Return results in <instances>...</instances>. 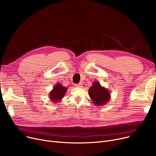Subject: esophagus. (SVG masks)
<instances>
[{"label":"esophagus","instance_id":"34e87169","mask_svg":"<svg viewBox=\"0 0 156 156\" xmlns=\"http://www.w3.org/2000/svg\"><path fill=\"white\" fill-rule=\"evenodd\" d=\"M75 86L76 87H82V84H81V83H76V84H75Z\"/></svg>","mask_w":156,"mask_h":156}]
</instances>
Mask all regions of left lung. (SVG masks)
<instances>
[{
    "label": "left lung",
    "mask_w": 156,
    "mask_h": 156,
    "mask_svg": "<svg viewBox=\"0 0 156 156\" xmlns=\"http://www.w3.org/2000/svg\"><path fill=\"white\" fill-rule=\"evenodd\" d=\"M88 94L96 105L105 104L110 99L109 92L107 89L102 87L98 81L93 83V85L89 89Z\"/></svg>",
    "instance_id": "left-lung-1"
}]
</instances>
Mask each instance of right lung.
Returning a JSON list of instances; mask_svg holds the SVG:
<instances>
[{"instance_id":"right-lung-1","label":"right lung","mask_w":156,"mask_h":156,"mask_svg":"<svg viewBox=\"0 0 156 156\" xmlns=\"http://www.w3.org/2000/svg\"><path fill=\"white\" fill-rule=\"evenodd\" d=\"M66 91L67 88L64 87L61 83H57L54 87L53 90L49 95L50 99L52 102H57V101H61V99H62Z\"/></svg>"}]
</instances>
